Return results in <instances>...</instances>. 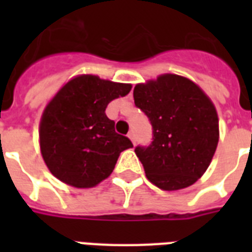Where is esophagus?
<instances>
[{
  "label": "esophagus",
  "mask_w": 252,
  "mask_h": 252,
  "mask_svg": "<svg viewBox=\"0 0 252 252\" xmlns=\"http://www.w3.org/2000/svg\"><path fill=\"white\" fill-rule=\"evenodd\" d=\"M128 137H129V140L132 142H133V145H134V144H136V138H134V133H133V132H129V133H128Z\"/></svg>",
  "instance_id": "1"
}]
</instances>
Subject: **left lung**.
I'll return each instance as SVG.
<instances>
[{"label": "left lung", "instance_id": "1", "mask_svg": "<svg viewBox=\"0 0 252 252\" xmlns=\"http://www.w3.org/2000/svg\"><path fill=\"white\" fill-rule=\"evenodd\" d=\"M133 98L153 126V142L134 149L146 178L163 191L192 186L219 144V115L211 98L193 81L171 73L137 84Z\"/></svg>", "mask_w": 252, "mask_h": 252}]
</instances>
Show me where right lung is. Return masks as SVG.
<instances>
[{"mask_svg":"<svg viewBox=\"0 0 252 252\" xmlns=\"http://www.w3.org/2000/svg\"><path fill=\"white\" fill-rule=\"evenodd\" d=\"M130 89V84L80 74L57 91L39 124L41 157L53 176L72 187L93 188L111 175L120 153L133 145L115 132L104 111Z\"/></svg>","mask_w":252,"mask_h":252,"instance_id":"add662e5","label":"right lung"}]
</instances>
